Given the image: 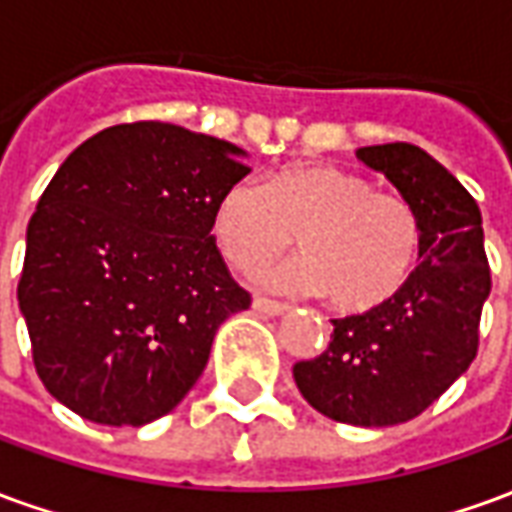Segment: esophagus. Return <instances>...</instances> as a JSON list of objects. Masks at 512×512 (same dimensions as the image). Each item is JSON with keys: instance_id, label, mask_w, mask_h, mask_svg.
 <instances>
[{"instance_id": "esophagus-1", "label": "esophagus", "mask_w": 512, "mask_h": 512, "mask_svg": "<svg viewBox=\"0 0 512 512\" xmlns=\"http://www.w3.org/2000/svg\"><path fill=\"white\" fill-rule=\"evenodd\" d=\"M252 307H255L257 312H263V315H282V312H288V304H282V301H274V299H266V296H255Z\"/></svg>"}]
</instances>
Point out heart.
I'll return each mask as SVG.
<instances>
[{
    "label": "heart",
    "instance_id": "1",
    "mask_svg": "<svg viewBox=\"0 0 512 512\" xmlns=\"http://www.w3.org/2000/svg\"><path fill=\"white\" fill-rule=\"evenodd\" d=\"M224 260L255 274L299 235L304 257L268 274L285 293H326L345 315H365L406 288L422 252L414 205L332 164H293L263 183H233L211 219Z\"/></svg>",
    "mask_w": 512,
    "mask_h": 512
}]
</instances>
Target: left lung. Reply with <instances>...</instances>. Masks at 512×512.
Segmentation results:
<instances>
[{
	"instance_id": "1",
	"label": "left lung",
	"mask_w": 512,
	"mask_h": 512,
	"mask_svg": "<svg viewBox=\"0 0 512 512\" xmlns=\"http://www.w3.org/2000/svg\"><path fill=\"white\" fill-rule=\"evenodd\" d=\"M422 222V263L395 299L365 315L334 318L329 348L293 365L315 411L345 425L386 428L419 417L477 356L491 293L483 216L455 175L408 142L359 147Z\"/></svg>"
}]
</instances>
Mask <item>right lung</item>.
<instances>
[{"mask_svg": "<svg viewBox=\"0 0 512 512\" xmlns=\"http://www.w3.org/2000/svg\"><path fill=\"white\" fill-rule=\"evenodd\" d=\"M244 150L139 120L62 161L27 227L18 307L40 381L101 425H147L197 384L213 337L252 296L211 233Z\"/></svg>", "mask_w": 512, "mask_h": 512, "instance_id": "right-lung-1", "label": "right lung"}]
</instances>
